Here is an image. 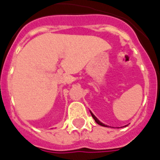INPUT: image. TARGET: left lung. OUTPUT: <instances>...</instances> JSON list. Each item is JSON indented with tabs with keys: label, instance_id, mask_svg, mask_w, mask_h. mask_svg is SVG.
I'll return each mask as SVG.
<instances>
[{
	"label": "left lung",
	"instance_id": "left-lung-1",
	"mask_svg": "<svg viewBox=\"0 0 160 160\" xmlns=\"http://www.w3.org/2000/svg\"><path fill=\"white\" fill-rule=\"evenodd\" d=\"M91 116H92V118H94V120L96 121V123H98V124H99V125H101V126H102V127H107V125H105L104 123H102V122H100V121L98 120V119H97V118H96V116L94 115L93 113L91 112Z\"/></svg>",
	"mask_w": 160,
	"mask_h": 160
}]
</instances>
